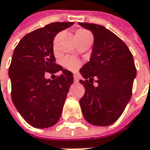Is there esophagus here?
<instances>
[{
  "instance_id": "obj_1",
  "label": "esophagus",
  "mask_w": 150,
  "mask_h": 150,
  "mask_svg": "<svg viewBox=\"0 0 150 150\" xmlns=\"http://www.w3.org/2000/svg\"><path fill=\"white\" fill-rule=\"evenodd\" d=\"M73 80H74V83H79V77H78L77 75H74V77H73Z\"/></svg>"
}]
</instances>
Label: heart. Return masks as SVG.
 I'll return each mask as SVG.
<instances>
[{"label":"heart","instance_id":"heart-1","mask_svg":"<svg viewBox=\"0 0 150 150\" xmlns=\"http://www.w3.org/2000/svg\"><path fill=\"white\" fill-rule=\"evenodd\" d=\"M76 33L84 34V33H89L84 31V30H79ZM63 65L66 68L71 70V71H75L79 67V61L77 59L73 58V57H66L63 59Z\"/></svg>","mask_w":150,"mask_h":150}]
</instances>
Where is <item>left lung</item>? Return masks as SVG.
<instances>
[{
	"label": "left lung",
	"mask_w": 150,
	"mask_h": 150,
	"mask_svg": "<svg viewBox=\"0 0 150 150\" xmlns=\"http://www.w3.org/2000/svg\"><path fill=\"white\" fill-rule=\"evenodd\" d=\"M79 25L94 36L90 60L79 70L85 79L79 80L85 89L79 102L82 113L89 123L108 126L120 117L130 100L137 77L134 59L122 40L103 26Z\"/></svg>",
	"instance_id": "1"
}]
</instances>
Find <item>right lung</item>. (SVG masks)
Segmentation results:
<instances>
[{
	"label": "right lung",
	"instance_id": "add662e5",
	"mask_svg": "<svg viewBox=\"0 0 150 150\" xmlns=\"http://www.w3.org/2000/svg\"><path fill=\"white\" fill-rule=\"evenodd\" d=\"M73 22H54L25 35L15 47L8 70L12 101L31 126L38 129L56 124L62 113L73 74L56 65L53 40ZM62 71L51 81L45 73Z\"/></svg>",
	"mask_w": 150,
	"mask_h": 150
}]
</instances>
